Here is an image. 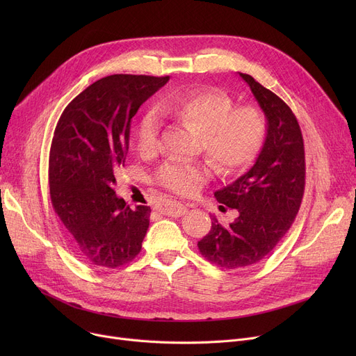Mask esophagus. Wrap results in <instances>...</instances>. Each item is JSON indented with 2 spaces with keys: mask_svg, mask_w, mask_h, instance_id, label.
Returning <instances> with one entry per match:
<instances>
[{
  "mask_svg": "<svg viewBox=\"0 0 356 356\" xmlns=\"http://www.w3.org/2000/svg\"><path fill=\"white\" fill-rule=\"evenodd\" d=\"M163 215H167V216H181L184 215L186 212H188V207L186 204L180 203V202H173V200H168V202H164L160 209H159Z\"/></svg>",
  "mask_w": 356,
  "mask_h": 356,
  "instance_id": "obj_1",
  "label": "esophagus"
}]
</instances>
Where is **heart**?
I'll use <instances>...</instances> for the list:
<instances>
[{
    "mask_svg": "<svg viewBox=\"0 0 356 356\" xmlns=\"http://www.w3.org/2000/svg\"><path fill=\"white\" fill-rule=\"evenodd\" d=\"M164 115L200 133L199 145L212 160L216 172L231 176L247 168L263 148L267 118L255 105L235 106V101L219 89H197L168 97L160 105ZM161 121L154 108H148L136 128L137 148L153 156L160 148ZM211 177L207 161L167 160L154 175V181L177 195H193Z\"/></svg>",
    "mask_w": 356,
    "mask_h": 356,
    "instance_id": "heart-1",
    "label": "heart"
}]
</instances>
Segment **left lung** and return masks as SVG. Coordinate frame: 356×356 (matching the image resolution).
Listing matches in <instances>:
<instances>
[{"mask_svg":"<svg viewBox=\"0 0 356 356\" xmlns=\"http://www.w3.org/2000/svg\"><path fill=\"white\" fill-rule=\"evenodd\" d=\"M239 76L264 111L267 137L250 170L215 192L219 203L239 212L238 218L222 227L212 216L209 234L197 242L204 258L227 270L257 264L275 248L293 225L306 184L303 136L293 111L250 74Z\"/></svg>","mask_w":356,"mask_h":356,"instance_id":"8db88e82","label":"left lung"}]
</instances>
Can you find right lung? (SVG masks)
Wrapping results in <instances>:
<instances>
[{
  "mask_svg": "<svg viewBox=\"0 0 356 356\" xmlns=\"http://www.w3.org/2000/svg\"><path fill=\"white\" fill-rule=\"evenodd\" d=\"M168 76L111 74L88 86L62 112L49 154L54 212L69 245L86 264L118 268L141 251L149 207L131 209L114 192L131 120Z\"/></svg>",
  "mask_w": 356,
  "mask_h": 356,
  "instance_id": "add662e5",
  "label": "right lung"
}]
</instances>
